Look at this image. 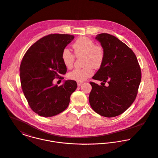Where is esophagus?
<instances>
[{"instance_id":"34e87169","label":"esophagus","mask_w":158,"mask_h":158,"mask_svg":"<svg viewBox=\"0 0 158 158\" xmlns=\"http://www.w3.org/2000/svg\"><path fill=\"white\" fill-rule=\"evenodd\" d=\"M82 84H83L82 81H77V86H80Z\"/></svg>"}]
</instances>
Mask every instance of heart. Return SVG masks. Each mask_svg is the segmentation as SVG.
<instances>
[{
    "label": "heart",
    "instance_id": "1",
    "mask_svg": "<svg viewBox=\"0 0 158 158\" xmlns=\"http://www.w3.org/2000/svg\"><path fill=\"white\" fill-rule=\"evenodd\" d=\"M77 57L83 56V65L82 69H75L68 73V78L77 81H83L91 77L94 73L93 68H100L105 59V52L101 45L95 43L86 37L78 38L72 45ZM62 60L64 65L70 69L75 61V55L67 48L62 52Z\"/></svg>",
    "mask_w": 158,
    "mask_h": 158
}]
</instances>
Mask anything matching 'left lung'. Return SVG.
<instances>
[{"label":"left lung","instance_id":"1","mask_svg":"<svg viewBox=\"0 0 158 158\" xmlns=\"http://www.w3.org/2000/svg\"><path fill=\"white\" fill-rule=\"evenodd\" d=\"M96 39L104 48L105 59L93 79L102 82L101 85L90 83L92 90L89 102L99 114L114 117L124 112L135 101L141 70L134 53L118 38L103 33L97 35ZM106 81L108 87L104 83Z\"/></svg>","mask_w":158,"mask_h":158}]
</instances>
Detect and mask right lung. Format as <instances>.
Returning <instances> with one entry per match:
<instances>
[{
  "label": "right lung",
  "mask_w": 158,
  "mask_h": 158,
  "mask_svg": "<svg viewBox=\"0 0 158 158\" xmlns=\"http://www.w3.org/2000/svg\"><path fill=\"white\" fill-rule=\"evenodd\" d=\"M73 39L69 34L45 36L34 44L22 59L19 75L23 93L31 109L41 116L64 111L77 88L74 80H65L60 86L53 83L56 77L66 73L61 55Z\"/></svg>",
  "instance_id": "obj_1"
}]
</instances>
